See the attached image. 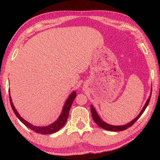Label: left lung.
Returning <instances> with one entry per match:
<instances>
[{
    "label": "left lung",
    "mask_w": 160,
    "mask_h": 160,
    "mask_svg": "<svg viewBox=\"0 0 160 160\" xmlns=\"http://www.w3.org/2000/svg\"><path fill=\"white\" fill-rule=\"evenodd\" d=\"M152 91V88H151V93H150L149 98L146 101V103H145L143 109H142L141 111H140V113H139V115L135 119H133L132 121V122H129L127 124L123 125H109V124L107 123L106 122H103V121L100 118L98 113H97L96 109H95V108L93 107V105H91V112L92 117H93V119L94 120V122L96 123V124L99 125L100 128H101L103 129H105V130L111 131V132H120V131H123V130L127 129L128 128H130L131 126H132V125L140 118V116H141L143 114V113L144 112V111L146 110V108L148 107V105L149 103L150 98H151Z\"/></svg>",
    "instance_id": "1"
}]
</instances>
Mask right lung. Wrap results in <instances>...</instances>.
Returning <instances> with one entry per match:
<instances>
[{"mask_svg":"<svg viewBox=\"0 0 160 160\" xmlns=\"http://www.w3.org/2000/svg\"><path fill=\"white\" fill-rule=\"evenodd\" d=\"M8 91H9V98H10L11 108L14 111V114H15L17 117L18 118V119L20 120L24 125H26L27 128L34 131V132H35L36 133L43 134V135L51 134L53 133H55L64 126L65 124L66 123L67 118H68L70 108L71 107L72 103L73 102V101L77 95L76 91H72V93L69 95L68 98H67V100L65 101V103L63 105V108H62L61 115H59V117L58 118V119L55 121V122H53L52 123L47 125V126H35V125H33L31 123H28L26 120L24 119L22 117H21V115H19L18 111H17L15 108H14V106L12 102V99L10 94V90Z\"/></svg>","mask_w":160,"mask_h":160,"instance_id":"add662e5","label":"right lung"}]
</instances>
